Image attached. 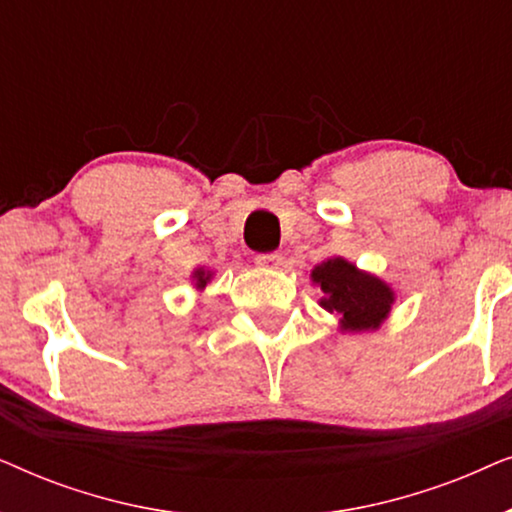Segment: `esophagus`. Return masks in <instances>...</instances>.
<instances>
[{
  "label": "esophagus",
  "instance_id": "34e87169",
  "mask_svg": "<svg viewBox=\"0 0 512 512\" xmlns=\"http://www.w3.org/2000/svg\"><path fill=\"white\" fill-rule=\"evenodd\" d=\"M256 263L263 265V268L277 270L279 265L284 263V258H282V254H277V251H270V254H258L256 256Z\"/></svg>",
  "mask_w": 512,
  "mask_h": 512
}]
</instances>
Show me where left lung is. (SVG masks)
I'll return each mask as SVG.
<instances>
[{"mask_svg": "<svg viewBox=\"0 0 512 512\" xmlns=\"http://www.w3.org/2000/svg\"><path fill=\"white\" fill-rule=\"evenodd\" d=\"M312 282L321 286V307L340 317L349 333L375 331L394 305V291L382 279L356 270L345 258H328L312 270Z\"/></svg>", "mask_w": 512, "mask_h": 512, "instance_id": "left-lung-1", "label": "left lung"}]
</instances>
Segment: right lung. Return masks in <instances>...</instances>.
Masks as SVG:
<instances>
[{
    "instance_id": "add662e5",
    "label": "right lung",
    "mask_w": 512,
    "mask_h": 512,
    "mask_svg": "<svg viewBox=\"0 0 512 512\" xmlns=\"http://www.w3.org/2000/svg\"><path fill=\"white\" fill-rule=\"evenodd\" d=\"M193 277H195V286H198V289H205L207 286V282H209V277H212V272H205V270H195L193 272Z\"/></svg>"
}]
</instances>
